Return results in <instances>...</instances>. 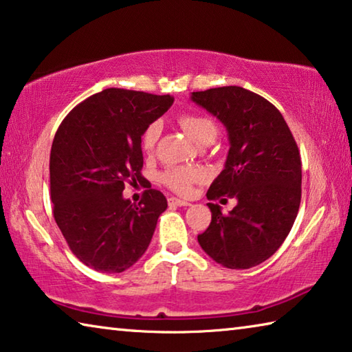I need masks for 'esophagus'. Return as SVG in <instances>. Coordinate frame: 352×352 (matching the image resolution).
Segmentation results:
<instances>
[{
	"label": "esophagus",
	"mask_w": 352,
	"mask_h": 352,
	"mask_svg": "<svg viewBox=\"0 0 352 352\" xmlns=\"http://www.w3.org/2000/svg\"><path fill=\"white\" fill-rule=\"evenodd\" d=\"M169 205L170 206H189L190 204L186 200H180V199H175V197H170L169 199Z\"/></svg>",
	"instance_id": "esophagus-1"
}]
</instances>
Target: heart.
I'll list each match as a JSON object with an SVG mask.
<instances>
[{
	"label": "heart",
	"instance_id": "heart-1",
	"mask_svg": "<svg viewBox=\"0 0 352 352\" xmlns=\"http://www.w3.org/2000/svg\"><path fill=\"white\" fill-rule=\"evenodd\" d=\"M178 122H180L184 132L189 135V138L197 142V144L216 140L217 127L211 118L205 115H195V113H182L178 116ZM160 133H162L160 122H152L144 130L141 144L146 152L153 151L160 138ZM200 178L201 174L197 169L186 168V166H172V168H168L162 174V182L178 194H188L192 189V184L197 183Z\"/></svg>",
	"mask_w": 352,
	"mask_h": 352
}]
</instances>
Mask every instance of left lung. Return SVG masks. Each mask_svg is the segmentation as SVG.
<instances>
[{
  "label": "left lung",
  "instance_id": "obj_1",
  "mask_svg": "<svg viewBox=\"0 0 352 352\" xmlns=\"http://www.w3.org/2000/svg\"><path fill=\"white\" fill-rule=\"evenodd\" d=\"M190 99L223 124L230 140L225 168L206 197L237 200L226 216L208 204L211 223L199 243L226 269H250L269 259L294 226L301 201L300 151L281 113L259 94L219 87L194 91Z\"/></svg>",
  "mask_w": 352,
  "mask_h": 352
}]
</instances>
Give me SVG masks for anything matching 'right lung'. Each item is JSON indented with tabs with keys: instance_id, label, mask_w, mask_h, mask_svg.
<instances>
[{
	"instance_id": "add662e5",
	"label": "right lung",
	"mask_w": 352,
	"mask_h": 352,
	"mask_svg": "<svg viewBox=\"0 0 352 352\" xmlns=\"http://www.w3.org/2000/svg\"><path fill=\"white\" fill-rule=\"evenodd\" d=\"M174 102L169 94L107 88L76 105L58 126L50 157L52 212L71 252L102 273H121L146 253L168 200L141 183V136Z\"/></svg>"
}]
</instances>
